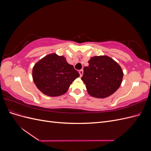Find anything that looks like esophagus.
Returning a JSON list of instances; mask_svg holds the SVG:
<instances>
[{
	"instance_id": "obj_1",
	"label": "esophagus",
	"mask_w": 151,
	"mask_h": 151,
	"mask_svg": "<svg viewBox=\"0 0 151 151\" xmlns=\"http://www.w3.org/2000/svg\"><path fill=\"white\" fill-rule=\"evenodd\" d=\"M79 74H80V76H81V77H82V76H83V73H84V71H83V69H81V70H80L79 71Z\"/></svg>"
}]
</instances>
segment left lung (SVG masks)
Masks as SVG:
<instances>
[{"mask_svg": "<svg viewBox=\"0 0 151 151\" xmlns=\"http://www.w3.org/2000/svg\"><path fill=\"white\" fill-rule=\"evenodd\" d=\"M84 68L82 81L91 96L104 98L109 96L119 88L123 79L120 66L107 56H96Z\"/></svg>", "mask_w": 151, "mask_h": 151, "instance_id": "1", "label": "left lung"}]
</instances>
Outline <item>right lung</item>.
<instances>
[{"label":"right lung","mask_w":151,"mask_h":151,"mask_svg":"<svg viewBox=\"0 0 151 151\" xmlns=\"http://www.w3.org/2000/svg\"><path fill=\"white\" fill-rule=\"evenodd\" d=\"M79 76V72L68 64L64 57L55 53L45 57L33 68V78L36 87L49 96L65 94Z\"/></svg>","instance_id":"obj_1"}]
</instances>
